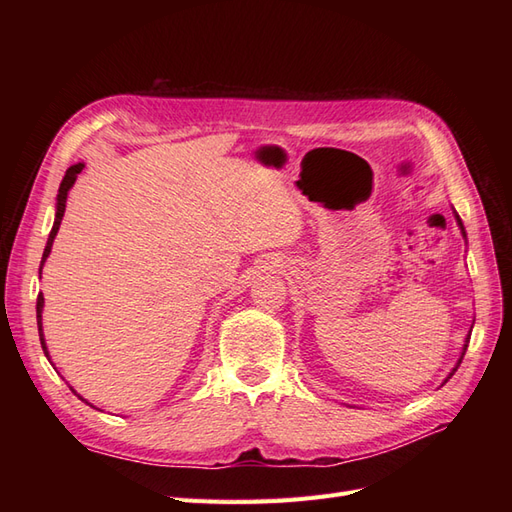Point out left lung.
<instances>
[{
	"label": "left lung",
	"mask_w": 512,
	"mask_h": 512,
	"mask_svg": "<svg viewBox=\"0 0 512 512\" xmlns=\"http://www.w3.org/2000/svg\"><path fill=\"white\" fill-rule=\"evenodd\" d=\"M455 213V220H457V226H459V230H461V235H463V239H468L466 237V228H463V222H461V218L457 215V211H453ZM472 327H474V322H472ZM472 327H470V331H468V335H466V342H463V348H461V352H459V359H457V363H455V367L451 369V374H448L446 378H444V382L440 384V386H444L446 382H448V378H451L455 371H457V367L461 365V361H463V354H466V350H468V344H470V335H472Z\"/></svg>",
	"instance_id": "1"
}]
</instances>
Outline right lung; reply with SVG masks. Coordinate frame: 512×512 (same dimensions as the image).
<instances>
[{"label":"right lung","instance_id":"add662e5","mask_svg":"<svg viewBox=\"0 0 512 512\" xmlns=\"http://www.w3.org/2000/svg\"><path fill=\"white\" fill-rule=\"evenodd\" d=\"M85 168V164L83 162H79V164H74V166H70L68 170H66V175H64V179H61V183H59V192H57V205H55V222H53V228H51V235H49V241H46V247H44V254H42V260H40V273H42V267H44V262H46V258H49V254H51V247H53V241H55V237H57V230H59V226H61V220H64V213H66V200H68V192L72 190V185H74V181H76V177L81 175V170ZM42 307H44V297H42V292L38 294V301H36V320H38V333H40V344H42V350H44V356L46 359L51 361V354H49V348H46V339H44V331H42ZM72 389V386H70ZM72 393L79 397V399H83L79 393H76L74 389H72ZM85 404H89L87 399H83ZM91 406V404H89ZM94 408V406H91Z\"/></svg>","mask_w":512,"mask_h":512}]
</instances>
